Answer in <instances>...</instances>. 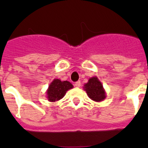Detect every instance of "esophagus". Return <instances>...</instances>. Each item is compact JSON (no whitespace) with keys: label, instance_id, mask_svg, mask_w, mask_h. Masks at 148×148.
<instances>
[{"label":"esophagus","instance_id":"esophagus-1","mask_svg":"<svg viewBox=\"0 0 148 148\" xmlns=\"http://www.w3.org/2000/svg\"><path fill=\"white\" fill-rule=\"evenodd\" d=\"M75 86L76 87H80V86H81V82H80V81H78V82H75Z\"/></svg>","mask_w":148,"mask_h":148}]
</instances>
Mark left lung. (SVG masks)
Here are the masks:
<instances>
[{
  "instance_id": "1",
  "label": "left lung",
  "mask_w": 148,
  "mask_h": 148,
  "mask_svg": "<svg viewBox=\"0 0 148 148\" xmlns=\"http://www.w3.org/2000/svg\"><path fill=\"white\" fill-rule=\"evenodd\" d=\"M84 90H86L89 97L95 101H101L106 97L102 84L96 77L89 79L88 82L84 85Z\"/></svg>"
}]
</instances>
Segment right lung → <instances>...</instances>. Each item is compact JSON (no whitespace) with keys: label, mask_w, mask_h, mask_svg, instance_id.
Here are the masks:
<instances>
[{"label":"right lung","mask_w":148,"mask_h":148,"mask_svg":"<svg viewBox=\"0 0 148 148\" xmlns=\"http://www.w3.org/2000/svg\"><path fill=\"white\" fill-rule=\"evenodd\" d=\"M73 87V84L67 81L61 82L59 79H54L50 84L47 90V98L49 101H56L62 99L68 90Z\"/></svg>","instance_id":"right-lung-1"}]
</instances>
